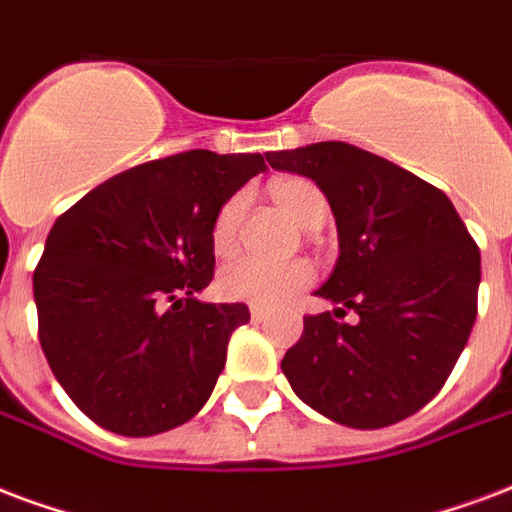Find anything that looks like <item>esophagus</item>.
<instances>
[{"label": "esophagus", "instance_id": "esophagus-1", "mask_svg": "<svg viewBox=\"0 0 512 512\" xmlns=\"http://www.w3.org/2000/svg\"><path fill=\"white\" fill-rule=\"evenodd\" d=\"M267 318H270V313H267V310H261V307H251V321L261 324V321H267Z\"/></svg>", "mask_w": 512, "mask_h": 512}]
</instances>
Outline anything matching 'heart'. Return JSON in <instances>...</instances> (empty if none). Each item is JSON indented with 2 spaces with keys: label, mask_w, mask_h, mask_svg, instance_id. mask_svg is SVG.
I'll return each mask as SVG.
<instances>
[{
  "label": "heart",
  "mask_w": 512,
  "mask_h": 512,
  "mask_svg": "<svg viewBox=\"0 0 512 512\" xmlns=\"http://www.w3.org/2000/svg\"><path fill=\"white\" fill-rule=\"evenodd\" d=\"M275 205L294 221L299 229L313 232L324 224L326 218V197L321 188L305 178H286L272 186ZM248 207L245 194H232L210 226V245L218 256H229L237 245L242 213ZM315 280L313 264L307 261H288V264H270L261 259H237L226 264L218 275V288L226 299L232 302H248L253 307H278L299 294Z\"/></svg>",
  "instance_id": "b5f03b06"
}]
</instances>
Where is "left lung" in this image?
I'll use <instances>...</instances> for the list:
<instances>
[{"mask_svg": "<svg viewBox=\"0 0 512 512\" xmlns=\"http://www.w3.org/2000/svg\"><path fill=\"white\" fill-rule=\"evenodd\" d=\"M332 207L340 256L318 288L334 313L305 315L280 367L321 416L380 429L443 388L478 315L480 251L440 188L348 142L267 153ZM345 309L360 321L337 322Z\"/></svg>", "mask_w": 512, "mask_h": 512, "instance_id": "8db88e82", "label": "left lung"}]
</instances>
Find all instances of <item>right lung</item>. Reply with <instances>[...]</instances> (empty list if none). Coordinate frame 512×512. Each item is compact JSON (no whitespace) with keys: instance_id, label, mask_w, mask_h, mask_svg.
Wrapping results in <instances>:
<instances>
[{"instance_id":"obj_1","label":"right lung","mask_w":512,"mask_h":512,"mask_svg":"<svg viewBox=\"0 0 512 512\" xmlns=\"http://www.w3.org/2000/svg\"><path fill=\"white\" fill-rule=\"evenodd\" d=\"M264 169L261 153L186 151L126 169L59 215L34 270L40 345L94 424L151 437L205 407L229 337L251 321L242 302L197 299L213 280L210 226Z\"/></svg>"}]
</instances>
